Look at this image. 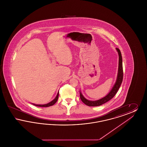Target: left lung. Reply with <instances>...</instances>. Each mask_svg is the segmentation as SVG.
Here are the masks:
<instances>
[{"label": "left lung", "instance_id": "obj_1", "mask_svg": "<svg viewBox=\"0 0 147 147\" xmlns=\"http://www.w3.org/2000/svg\"><path fill=\"white\" fill-rule=\"evenodd\" d=\"M116 49L118 52L119 56V71H118V76L117 78V80L116 82V83L114 85L112 90L109 93L108 95H107L104 98H102L96 101H89L86 99L83 96L82 93L80 92V98L82 102L84 103L85 105H88L89 106H100L107 102L109 100H110L111 98L115 96V95L116 94L117 92L119 90V88L121 86V84L123 80V66H122V55L120 50L118 48H116Z\"/></svg>", "mask_w": 147, "mask_h": 147}]
</instances>
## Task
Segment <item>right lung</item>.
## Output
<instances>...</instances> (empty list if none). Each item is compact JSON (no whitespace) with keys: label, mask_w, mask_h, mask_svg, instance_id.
<instances>
[{"label":"right lung","mask_w":147,"mask_h":147,"mask_svg":"<svg viewBox=\"0 0 147 147\" xmlns=\"http://www.w3.org/2000/svg\"><path fill=\"white\" fill-rule=\"evenodd\" d=\"M58 96H59V92L57 94V95L56 96V98L53 100H52L51 102H49V103H48L47 104H45V105H35V104H34V105H35V106H39V107H49V106L54 105L56 103L57 101V100H58Z\"/></svg>","instance_id":"1"}]
</instances>
